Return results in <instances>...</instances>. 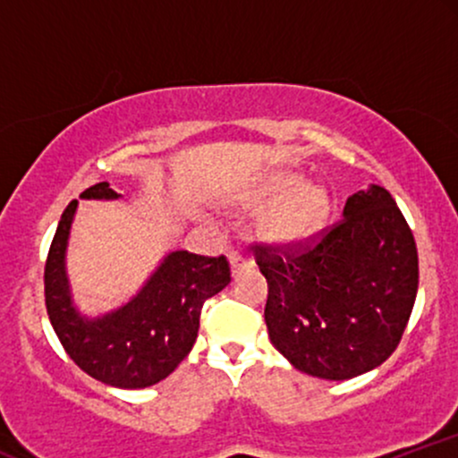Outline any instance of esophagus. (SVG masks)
Listing matches in <instances>:
<instances>
[{"label":"esophagus","mask_w":458,"mask_h":458,"mask_svg":"<svg viewBox=\"0 0 458 458\" xmlns=\"http://www.w3.org/2000/svg\"><path fill=\"white\" fill-rule=\"evenodd\" d=\"M228 260H230V269H233V276H239V273L250 271L251 267H254L251 265V260L245 259V256L239 254V251H230Z\"/></svg>","instance_id":"obj_1"}]
</instances>
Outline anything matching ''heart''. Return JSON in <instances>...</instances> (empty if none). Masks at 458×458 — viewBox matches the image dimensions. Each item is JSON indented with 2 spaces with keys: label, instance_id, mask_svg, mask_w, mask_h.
I'll return each instance as SVG.
<instances>
[{
  "label": "heart",
  "instance_id": "b5f03b06",
  "mask_svg": "<svg viewBox=\"0 0 458 458\" xmlns=\"http://www.w3.org/2000/svg\"><path fill=\"white\" fill-rule=\"evenodd\" d=\"M278 204L262 217L260 236L276 245H295L323 228L329 217V196L323 187L303 185L301 174L276 172L251 198V207Z\"/></svg>",
  "mask_w": 458,
  "mask_h": 458
}]
</instances>
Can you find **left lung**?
I'll return each instance as SVG.
<instances>
[{"label":"left lung","instance_id":"left-lung-1","mask_svg":"<svg viewBox=\"0 0 458 458\" xmlns=\"http://www.w3.org/2000/svg\"><path fill=\"white\" fill-rule=\"evenodd\" d=\"M251 250L269 284L271 344L297 370L344 381L396 351L418 295V250L387 189L353 193L314 243Z\"/></svg>","mask_w":458,"mask_h":458}]
</instances>
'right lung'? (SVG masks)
<instances>
[{"label": "right lung", "instance_id": "add662e5", "mask_svg": "<svg viewBox=\"0 0 458 458\" xmlns=\"http://www.w3.org/2000/svg\"><path fill=\"white\" fill-rule=\"evenodd\" d=\"M83 199H118L109 182H97ZM77 199L62 213L45 265V303L57 338L83 372L105 386L140 390L165 379L198 338L208 297L230 284L225 256L172 251L129 303L103 317L75 308L66 276V245Z\"/></svg>", "mask_w": 458, "mask_h": 458}]
</instances>
